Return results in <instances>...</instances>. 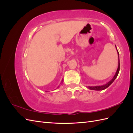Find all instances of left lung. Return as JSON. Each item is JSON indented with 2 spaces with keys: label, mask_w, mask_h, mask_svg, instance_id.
Returning a JSON list of instances; mask_svg holds the SVG:
<instances>
[{
  "label": "left lung",
  "mask_w": 133,
  "mask_h": 133,
  "mask_svg": "<svg viewBox=\"0 0 133 133\" xmlns=\"http://www.w3.org/2000/svg\"><path fill=\"white\" fill-rule=\"evenodd\" d=\"M116 50H117V49H116ZM117 51H118V57H119V62H118V69H117V71H116V73L114 75V76L113 77V78H112L110 81L109 82H108L107 84H105V85H102V86H96V87H88V88H89V89L90 90H103L104 89H105L106 88H107L112 83V82H113L115 79H116V78L117 77V76L119 74V70H120V61H119V52L117 50Z\"/></svg>",
  "instance_id": "obj_1"
}]
</instances>
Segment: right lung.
<instances>
[{
	"label": "right lung",
	"mask_w": 133,
	"mask_h": 133,
	"mask_svg": "<svg viewBox=\"0 0 133 133\" xmlns=\"http://www.w3.org/2000/svg\"><path fill=\"white\" fill-rule=\"evenodd\" d=\"M62 81H63V80H62Z\"/></svg>",
	"instance_id": "right-lung-1"
}]
</instances>
